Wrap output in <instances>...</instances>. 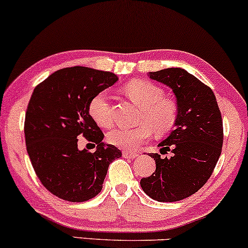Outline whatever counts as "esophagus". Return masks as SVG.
<instances>
[{
  "mask_svg": "<svg viewBox=\"0 0 248 248\" xmlns=\"http://www.w3.org/2000/svg\"><path fill=\"white\" fill-rule=\"evenodd\" d=\"M122 155H124V157H126V158H135V157H138L139 154L135 152H128V150H124V152L122 153Z\"/></svg>",
  "mask_w": 248,
  "mask_h": 248,
  "instance_id": "esophagus-1",
  "label": "esophagus"
}]
</instances>
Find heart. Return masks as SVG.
Returning a JSON list of instances; mask_svg holds the SVG:
<instances>
[{"label":"heart","instance_id":"heart-1","mask_svg":"<svg viewBox=\"0 0 248 248\" xmlns=\"http://www.w3.org/2000/svg\"><path fill=\"white\" fill-rule=\"evenodd\" d=\"M124 93L134 104L141 107L140 121L136 127H116L107 133L110 144L124 149H133L152 135L161 136L171 130L177 120V106L169 99H164L163 90L146 80H133L124 86ZM88 112L99 126L112 124L109 96L102 91L93 96Z\"/></svg>","mask_w":248,"mask_h":248}]
</instances>
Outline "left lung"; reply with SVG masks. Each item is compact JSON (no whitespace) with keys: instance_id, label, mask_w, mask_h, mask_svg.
Returning a JSON list of instances; mask_svg holds the SVG:
<instances>
[{"instance_id":"obj_1","label":"left lung","mask_w":248,"mask_h":248,"mask_svg":"<svg viewBox=\"0 0 248 248\" xmlns=\"http://www.w3.org/2000/svg\"><path fill=\"white\" fill-rule=\"evenodd\" d=\"M152 80L171 88L177 120L168 138L158 143L170 158L158 154L152 176L142 178V190L157 202H177L197 192L217 164L223 146V121L212 90L181 67L148 73Z\"/></svg>"}]
</instances>
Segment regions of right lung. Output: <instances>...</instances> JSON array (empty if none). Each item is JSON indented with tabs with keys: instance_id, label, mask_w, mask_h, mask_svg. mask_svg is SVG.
Wrapping results in <instances>:
<instances>
[{
	"instance_id": "add662e5",
	"label": "right lung",
	"mask_w": 248,
	"mask_h": 248,
	"mask_svg": "<svg viewBox=\"0 0 248 248\" xmlns=\"http://www.w3.org/2000/svg\"><path fill=\"white\" fill-rule=\"evenodd\" d=\"M118 80L112 72L73 66L33 90L25 114L27 152L42 184L57 197L72 203L95 197L109 164L121 157V150L102 142L104 133L88 112L93 96ZM80 135L97 144L94 153L78 149Z\"/></svg>"
}]
</instances>
